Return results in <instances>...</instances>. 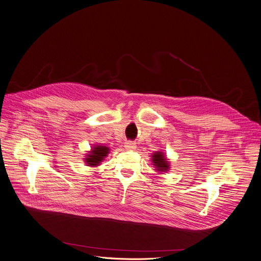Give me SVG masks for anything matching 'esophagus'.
<instances>
[{
	"label": "esophagus",
	"instance_id": "1",
	"mask_svg": "<svg viewBox=\"0 0 261 261\" xmlns=\"http://www.w3.org/2000/svg\"><path fill=\"white\" fill-rule=\"evenodd\" d=\"M125 148L126 149H129V150H133V149H135L136 148V143H134V142H132V141H127V142H125Z\"/></svg>",
	"mask_w": 261,
	"mask_h": 261
}]
</instances>
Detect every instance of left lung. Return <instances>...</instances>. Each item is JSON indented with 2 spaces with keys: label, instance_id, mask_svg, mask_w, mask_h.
Here are the masks:
<instances>
[{
  "label": "left lung",
  "instance_id": "8db88e82",
  "mask_svg": "<svg viewBox=\"0 0 261 261\" xmlns=\"http://www.w3.org/2000/svg\"><path fill=\"white\" fill-rule=\"evenodd\" d=\"M151 162L159 174L170 171V161H168V159L164 155V152L162 151H155L154 154L151 155Z\"/></svg>",
  "mask_w": 261,
  "mask_h": 261
}]
</instances>
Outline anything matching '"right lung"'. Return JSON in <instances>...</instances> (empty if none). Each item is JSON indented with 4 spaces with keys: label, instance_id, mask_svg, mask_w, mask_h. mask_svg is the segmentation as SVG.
Masks as SVG:
<instances>
[{
    "label": "right lung",
    "instance_id": "1",
    "mask_svg": "<svg viewBox=\"0 0 261 261\" xmlns=\"http://www.w3.org/2000/svg\"><path fill=\"white\" fill-rule=\"evenodd\" d=\"M110 150L111 149L109 146L95 144L93 147H91L90 150L87 151L85 158H83L84 162L86 163L87 166L96 167L100 165L101 162L104 160V158H106L107 155L110 154Z\"/></svg>",
    "mask_w": 261,
    "mask_h": 261
}]
</instances>
